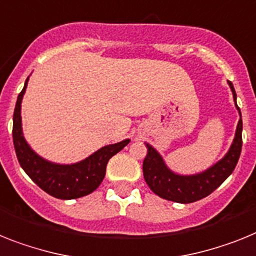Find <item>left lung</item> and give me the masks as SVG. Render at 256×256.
Listing matches in <instances>:
<instances>
[{"mask_svg": "<svg viewBox=\"0 0 256 256\" xmlns=\"http://www.w3.org/2000/svg\"><path fill=\"white\" fill-rule=\"evenodd\" d=\"M233 92L234 102H237V95L234 91L233 83L228 82ZM240 116L241 110L236 102ZM147 146V156L143 161V176L154 194L166 200L177 203H192L214 192L229 176L233 173L238 162L242 150V117L240 118L236 130L233 144L230 150L218 162L208 170L195 176H178L169 170L158 151Z\"/></svg>", "mask_w": 256, "mask_h": 256, "instance_id": "8db88e82", "label": "left lung"}]
</instances>
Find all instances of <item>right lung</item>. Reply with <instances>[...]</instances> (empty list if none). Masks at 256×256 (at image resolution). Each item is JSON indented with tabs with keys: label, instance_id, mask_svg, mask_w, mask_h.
Wrapping results in <instances>:
<instances>
[{
	"label": "right lung",
	"instance_id": "add662e5",
	"mask_svg": "<svg viewBox=\"0 0 256 256\" xmlns=\"http://www.w3.org/2000/svg\"><path fill=\"white\" fill-rule=\"evenodd\" d=\"M28 78L18 95L12 117V142L16 158L23 170L38 188L58 199H75L91 194L100 186L105 177L109 158L128 144V139L116 144L105 146L86 160L72 165L53 164L32 151L23 138L20 102L24 95Z\"/></svg>",
	"mask_w": 256,
	"mask_h": 256
}]
</instances>
